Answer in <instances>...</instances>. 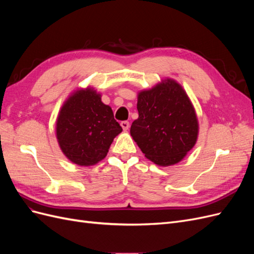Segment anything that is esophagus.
Returning <instances> with one entry per match:
<instances>
[{
    "instance_id": "1",
    "label": "esophagus",
    "mask_w": 254,
    "mask_h": 254,
    "mask_svg": "<svg viewBox=\"0 0 254 254\" xmlns=\"http://www.w3.org/2000/svg\"><path fill=\"white\" fill-rule=\"evenodd\" d=\"M121 126H122V128L124 129V130H128L130 124H129L128 121H123V122H121Z\"/></svg>"
}]
</instances>
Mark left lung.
Instances as JSON below:
<instances>
[{
	"instance_id": "obj_1",
	"label": "left lung",
	"mask_w": 254,
	"mask_h": 254,
	"mask_svg": "<svg viewBox=\"0 0 254 254\" xmlns=\"http://www.w3.org/2000/svg\"><path fill=\"white\" fill-rule=\"evenodd\" d=\"M139 118L130 134L145 157L161 166L178 163L194 147L198 135L195 110L186 92L166 79L137 96Z\"/></svg>"
}]
</instances>
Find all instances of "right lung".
I'll return each mask as SVG.
<instances>
[{
  "label": "right lung",
  "mask_w": 254,
  "mask_h": 254,
  "mask_svg": "<svg viewBox=\"0 0 254 254\" xmlns=\"http://www.w3.org/2000/svg\"><path fill=\"white\" fill-rule=\"evenodd\" d=\"M112 109L94 90L75 92L64 103L56 123L58 143L68 160L94 165L103 160L113 139L122 132Z\"/></svg>",
  "instance_id": "1"
}]
</instances>
